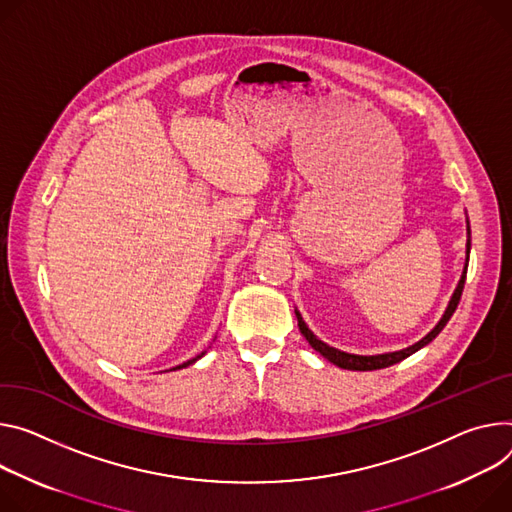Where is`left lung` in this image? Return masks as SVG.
<instances>
[{"instance_id":"obj_1","label":"left lung","mask_w":512,"mask_h":512,"mask_svg":"<svg viewBox=\"0 0 512 512\" xmlns=\"http://www.w3.org/2000/svg\"><path fill=\"white\" fill-rule=\"evenodd\" d=\"M470 249H472V237H470V222H468V245H466V265H463V271H461V280L441 316V320L435 324V329L425 335L421 341L406 347V349H400V351H394V353H382V355H353V353H345V351H339L327 343H322L320 339H316V335L306 327V322L302 320L300 312L296 310V318H298V327H300V333L306 337V341L312 345L314 351H318L324 359H329L331 363H335L337 367H343V369H353V371H371V369H382V367H390L402 359H406L408 355L416 353L418 349H423L425 345H429L441 331L445 324L449 322V318L453 316L457 304H459V298H461V292H463V284H466V273H468V263H470Z\"/></svg>"}]
</instances>
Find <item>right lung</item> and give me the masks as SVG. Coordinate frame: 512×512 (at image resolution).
<instances>
[{
  "mask_svg": "<svg viewBox=\"0 0 512 512\" xmlns=\"http://www.w3.org/2000/svg\"><path fill=\"white\" fill-rule=\"evenodd\" d=\"M204 355V353H202ZM202 355H198V357H194V359H190V361H185V363H181V365H177V367H173V369H181V367H188V365H192V363H196Z\"/></svg>",
  "mask_w": 512,
  "mask_h": 512,
  "instance_id": "right-lung-1",
  "label": "right lung"
}]
</instances>
